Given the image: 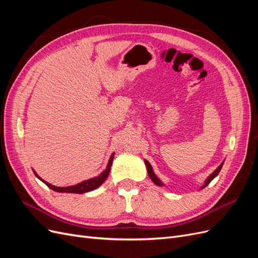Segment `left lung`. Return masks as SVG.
Segmentation results:
<instances>
[{
    "label": "left lung",
    "instance_id": "8db88e82",
    "mask_svg": "<svg viewBox=\"0 0 258 258\" xmlns=\"http://www.w3.org/2000/svg\"><path fill=\"white\" fill-rule=\"evenodd\" d=\"M145 165H146V168H147V172H148V175H150V177L152 178V181L156 184V185H158V186H161L162 185V183L159 181V178H157V177H156V175L154 174V172H153V170H152V167H151V165H150V162H148L147 160H145ZM222 167H223V162L221 163V165H220V167H218L215 171H214V172L212 173V174H211L209 177H208V179H207V182H206V184L204 185V186H202V188H205V187L207 186V185H209L210 184V182L211 181H212V179L218 174V173H220V171H221V169H222Z\"/></svg>",
    "mask_w": 258,
    "mask_h": 258
}]
</instances>
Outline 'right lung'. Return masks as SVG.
Here are the masks:
<instances>
[{
    "label": "right lung",
    "instance_id": "obj_1",
    "mask_svg": "<svg viewBox=\"0 0 258 258\" xmlns=\"http://www.w3.org/2000/svg\"><path fill=\"white\" fill-rule=\"evenodd\" d=\"M114 159V154L111 156L110 161H108V165L106 167V169L103 171L102 173H101L99 176L97 177H93L90 179H87V181H84L80 184H76L74 186H69V187H57V186H53L47 182H45L44 179H42L40 176H38L35 172V175L43 181L46 185H47L49 188H51L54 191H59V192H72V194H84V192H87L90 190H93L98 188L100 185H102V183L105 181L106 177L108 176V173H110V170H111V166H112V162Z\"/></svg>",
    "mask_w": 258,
    "mask_h": 258
}]
</instances>
